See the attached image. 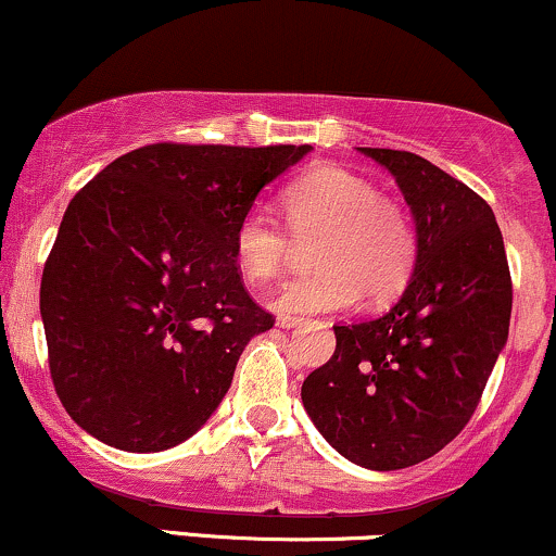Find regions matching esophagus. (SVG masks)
<instances>
[{"mask_svg":"<svg viewBox=\"0 0 556 556\" xmlns=\"http://www.w3.org/2000/svg\"><path fill=\"white\" fill-rule=\"evenodd\" d=\"M300 324H303V318H298V316H279L277 318V327H282V329H295V327H300Z\"/></svg>","mask_w":556,"mask_h":556,"instance_id":"1","label":"esophagus"}]
</instances>
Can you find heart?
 Masks as SVG:
<instances>
[{
    "mask_svg": "<svg viewBox=\"0 0 556 556\" xmlns=\"http://www.w3.org/2000/svg\"><path fill=\"white\" fill-rule=\"evenodd\" d=\"M285 224L253 206L235 227V261L245 282L266 285L285 271L295 242L311 245L314 274L279 287L274 308L287 316L334 314L384 303L405 290L418 258V235L402 203L379 195L366 177L316 167L285 190Z\"/></svg>",
    "mask_w": 556,
    "mask_h": 556,
    "instance_id": "obj_1",
    "label": "heart"
}]
</instances>
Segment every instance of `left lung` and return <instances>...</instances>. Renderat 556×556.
I'll use <instances>...</instances> for the list:
<instances>
[{
  "instance_id": "8db88e82",
  "label": "left lung",
  "mask_w": 556,
  "mask_h": 556,
  "mask_svg": "<svg viewBox=\"0 0 556 556\" xmlns=\"http://www.w3.org/2000/svg\"><path fill=\"white\" fill-rule=\"evenodd\" d=\"M397 180L418 235L405 292L384 316L334 327V355L300 397L350 463L400 470L465 429L500 358L513 279L494 212L468 185L410 151L361 149Z\"/></svg>"
}]
</instances>
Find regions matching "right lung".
Segmentation results:
<instances>
[{
    "instance_id": "add662e5",
    "label": "right lung",
    "mask_w": 556,
    "mask_h": 556,
    "mask_svg": "<svg viewBox=\"0 0 556 556\" xmlns=\"http://www.w3.org/2000/svg\"><path fill=\"white\" fill-rule=\"evenodd\" d=\"M311 146L151 143L114 159L62 216L41 277L49 371L70 418L125 452L201 429L251 337L235 227Z\"/></svg>"
}]
</instances>
